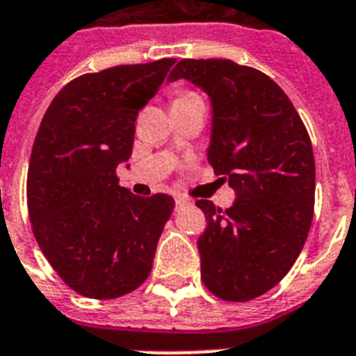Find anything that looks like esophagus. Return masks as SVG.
<instances>
[{"mask_svg": "<svg viewBox=\"0 0 356 356\" xmlns=\"http://www.w3.org/2000/svg\"><path fill=\"white\" fill-rule=\"evenodd\" d=\"M188 203H190V201H188L186 197H183V195H177V197H175V204H177V207H184V204Z\"/></svg>", "mask_w": 356, "mask_h": 356, "instance_id": "34e87169", "label": "esophagus"}]
</instances>
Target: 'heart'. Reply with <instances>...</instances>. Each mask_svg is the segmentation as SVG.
Masks as SVG:
<instances>
[{"mask_svg": "<svg viewBox=\"0 0 356 356\" xmlns=\"http://www.w3.org/2000/svg\"><path fill=\"white\" fill-rule=\"evenodd\" d=\"M190 98H197V97L192 93H181L175 97V100H173V102H183V100H190Z\"/></svg>", "mask_w": 356, "mask_h": 356, "instance_id": "1", "label": "heart"}]
</instances>
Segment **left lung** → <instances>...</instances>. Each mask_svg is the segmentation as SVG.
Masks as SVG:
<instances>
[{
	"mask_svg": "<svg viewBox=\"0 0 356 356\" xmlns=\"http://www.w3.org/2000/svg\"><path fill=\"white\" fill-rule=\"evenodd\" d=\"M188 80L210 98L207 155L236 192L230 208L207 199L199 236L201 280L227 302L258 298L291 270L314 210L311 138L273 78L232 60H181L168 82Z\"/></svg>",
	"mask_w": 356,
	"mask_h": 356,
	"instance_id": "8db88e82",
	"label": "left lung"
}]
</instances>
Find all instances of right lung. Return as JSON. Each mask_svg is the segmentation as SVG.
Instances as JSON below:
<instances>
[{"instance_id":"add662e5","label":"right lung","mask_w":356,"mask_h":356,"mask_svg":"<svg viewBox=\"0 0 356 356\" xmlns=\"http://www.w3.org/2000/svg\"><path fill=\"white\" fill-rule=\"evenodd\" d=\"M173 63L163 58L74 78L42 118L29 163V218L43 256L82 296L118 298L152 270L175 201L133 195L118 184L117 166L131 157L138 109Z\"/></svg>"}]
</instances>
